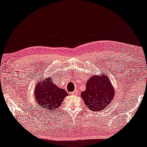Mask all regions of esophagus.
I'll return each mask as SVG.
<instances>
[{"label": "esophagus", "mask_w": 147, "mask_h": 147, "mask_svg": "<svg viewBox=\"0 0 147 147\" xmlns=\"http://www.w3.org/2000/svg\"><path fill=\"white\" fill-rule=\"evenodd\" d=\"M78 91H77V90H76V91H73L72 92H71V94H74V95H77V94H78Z\"/></svg>", "instance_id": "34e87169"}]
</instances>
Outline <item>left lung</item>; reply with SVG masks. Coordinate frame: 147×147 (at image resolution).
Segmentation results:
<instances>
[{"label":"left lung","mask_w":147,"mask_h":147,"mask_svg":"<svg viewBox=\"0 0 147 147\" xmlns=\"http://www.w3.org/2000/svg\"><path fill=\"white\" fill-rule=\"evenodd\" d=\"M115 91L107 74L91 76L86 83V89L81 97L87 107L92 111L102 110L114 98Z\"/></svg>","instance_id":"1"}]
</instances>
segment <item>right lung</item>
Instances as JSON below:
<instances>
[{
  "mask_svg": "<svg viewBox=\"0 0 147 147\" xmlns=\"http://www.w3.org/2000/svg\"><path fill=\"white\" fill-rule=\"evenodd\" d=\"M67 95L64 89L54 84L52 78L39 81L35 90L37 103L45 110L51 112L60 107L63 99Z\"/></svg>",
  "mask_w": 147,
  "mask_h": 147,
  "instance_id": "obj_1",
  "label": "right lung"
}]
</instances>
